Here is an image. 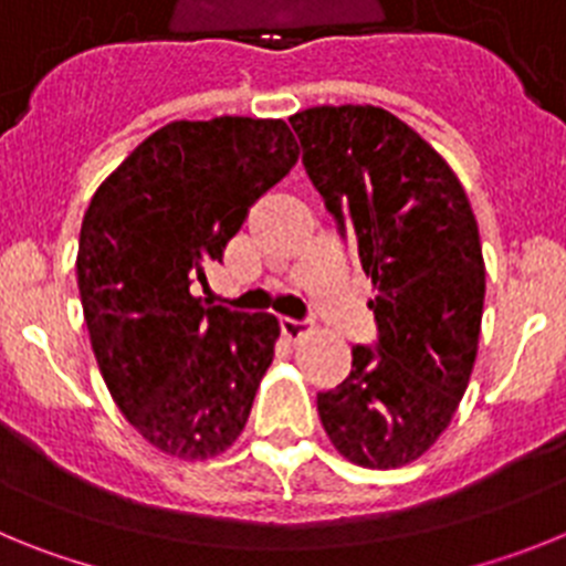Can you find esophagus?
Here are the masks:
<instances>
[{
	"instance_id": "esophagus-1",
	"label": "esophagus",
	"mask_w": 566,
	"mask_h": 566,
	"mask_svg": "<svg viewBox=\"0 0 566 566\" xmlns=\"http://www.w3.org/2000/svg\"><path fill=\"white\" fill-rule=\"evenodd\" d=\"M280 332H283V337H286L289 343H297V339L306 337L308 326H306V323H300V319L283 317V319H280Z\"/></svg>"
}]
</instances>
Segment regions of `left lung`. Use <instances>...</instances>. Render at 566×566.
<instances>
[{"label":"left lung","instance_id":"left-lung-1","mask_svg":"<svg viewBox=\"0 0 566 566\" xmlns=\"http://www.w3.org/2000/svg\"><path fill=\"white\" fill-rule=\"evenodd\" d=\"M292 127L303 164L371 277L377 352L317 394L319 422L348 462H417L451 424L479 352L484 258L476 214L442 155L371 104L308 107Z\"/></svg>","mask_w":566,"mask_h":566}]
</instances>
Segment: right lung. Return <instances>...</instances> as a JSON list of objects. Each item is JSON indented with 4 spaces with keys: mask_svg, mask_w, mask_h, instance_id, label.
<instances>
[{
    "mask_svg": "<svg viewBox=\"0 0 566 566\" xmlns=\"http://www.w3.org/2000/svg\"><path fill=\"white\" fill-rule=\"evenodd\" d=\"M297 158L283 118L169 122L90 198L76 254L90 345L118 411L167 457H221L247 428L277 317L203 306L189 286Z\"/></svg>",
    "mask_w": 566,
    "mask_h": 566,
    "instance_id": "1",
    "label": "right lung"
}]
</instances>
